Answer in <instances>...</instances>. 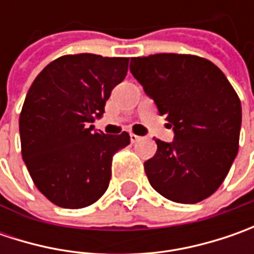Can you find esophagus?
<instances>
[{"mask_svg":"<svg viewBox=\"0 0 254 254\" xmlns=\"http://www.w3.org/2000/svg\"><path fill=\"white\" fill-rule=\"evenodd\" d=\"M140 138H141V137H140V135H137V134H132V132L130 134V140H131V142L138 141Z\"/></svg>","mask_w":254,"mask_h":254,"instance_id":"34e87169","label":"esophagus"}]
</instances>
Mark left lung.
Returning <instances> with one entry per match:
<instances>
[{
  "instance_id": "obj_1",
  "label": "left lung",
  "mask_w": 254,
  "mask_h": 254,
  "mask_svg": "<svg viewBox=\"0 0 254 254\" xmlns=\"http://www.w3.org/2000/svg\"><path fill=\"white\" fill-rule=\"evenodd\" d=\"M130 72L167 116L174 140H155L144 162L151 187L167 199L196 203L222 185L239 150L242 106L216 64L195 55L131 58Z\"/></svg>"
}]
</instances>
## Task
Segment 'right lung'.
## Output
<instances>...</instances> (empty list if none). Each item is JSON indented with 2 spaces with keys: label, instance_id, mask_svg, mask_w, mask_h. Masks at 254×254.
Wrapping results in <instances>:
<instances>
[{
  "label": "right lung",
  "instance_id": "right-lung-1",
  "mask_svg": "<svg viewBox=\"0 0 254 254\" xmlns=\"http://www.w3.org/2000/svg\"><path fill=\"white\" fill-rule=\"evenodd\" d=\"M128 58L66 55L36 76L19 116L21 151L36 188L52 203L79 209L109 188L113 155L130 144L128 132L96 131Z\"/></svg>",
  "mask_w": 254,
  "mask_h": 254
}]
</instances>
